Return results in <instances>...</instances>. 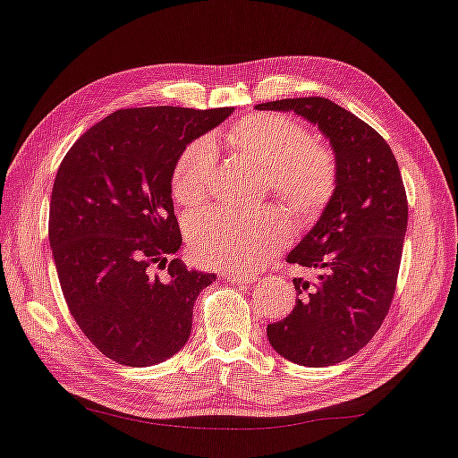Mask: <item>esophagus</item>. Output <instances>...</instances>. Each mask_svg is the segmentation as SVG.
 <instances>
[{
    "label": "esophagus",
    "instance_id": "obj_1",
    "mask_svg": "<svg viewBox=\"0 0 458 458\" xmlns=\"http://www.w3.org/2000/svg\"><path fill=\"white\" fill-rule=\"evenodd\" d=\"M222 276L232 284H254V282H258L256 276H248V274H240V272H226Z\"/></svg>",
    "mask_w": 458,
    "mask_h": 458
}]
</instances>
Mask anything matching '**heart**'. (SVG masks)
Listing matches in <instances>:
<instances>
[{"label":"heart","mask_w":458,"mask_h":458,"mask_svg":"<svg viewBox=\"0 0 458 458\" xmlns=\"http://www.w3.org/2000/svg\"><path fill=\"white\" fill-rule=\"evenodd\" d=\"M226 147L259 168L276 199L303 222L316 220L335 192L334 155L311 140L292 116L259 113L240 119L226 134ZM214 152L208 139L188 145L176 158L170 188L176 202L199 204L214 181ZM290 242V224L277 210L240 214L208 210L188 224V244L200 264L250 270L266 264Z\"/></svg>","instance_id":"heart-1"}]
</instances>
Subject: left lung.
<instances>
[{"mask_svg":"<svg viewBox=\"0 0 458 458\" xmlns=\"http://www.w3.org/2000/svg\"><path fill=\"white\" fill-rule=\"evenodd\" d=\"M256 109L293 111L318 124L337 168L326 210L288 254L316 277H293L300 298L288 318L267 326V339L298 365L342 363L377 334L395 293L409 214L399 165L377 131L329 98H282Z\"/></svg>","mask_w":458,"mask_h":458,"instance_id":"left-lung-1","label":"left lung"}]
</instances>
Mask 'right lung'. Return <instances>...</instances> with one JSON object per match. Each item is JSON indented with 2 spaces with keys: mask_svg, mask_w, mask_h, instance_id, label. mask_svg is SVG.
<instances>
[{
  "mask_svg": "<svg viewBox=\"0 0 458 458\" xmlns=\"http://www.w3.org/2000/svg\"><path fill=\"white\" fill-rule=\"evenodd\" d=\"M232 113L121 109L81 134L57 170L49 244L61 290L89 342L116 363H163L191 337L194 301L216 276L168 262L182 244L170 176L188 142Z\"/></svg>",
  "mask_w": 458,
  "mask_h": 458,
  "instance_id": "obj_1",
  "label": "right lung"
}]
</instances>
